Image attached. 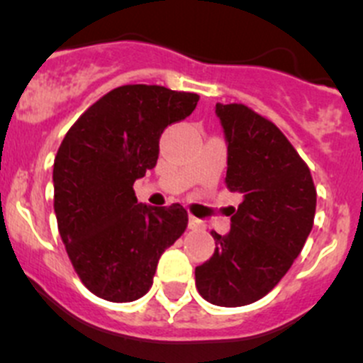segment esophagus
<instances>
[{
    "label": "esophagus",
    "instance_id": "esophagus-1",
    "mask_svg": "<svg viewBox=\"0 0 363 363\" xmlns=\"http://www.w3.org/2000/svg\"><path fill=\"white\" fill-rule=\"evenodd\" d=\"M204 227H206V225H204L203 220L196 218V216H189V229H192V230H203Z\"/></svg>",
    "mask_w": 363,
    "mask_h": 363
}]
</instances>
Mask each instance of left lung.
I'll use <instances>...</instances> for the list:
<instances>
[{"instance_id":"1","label":"left lung","mask_w":363,"mask_h":363,"mask_svg":"<svg viewBox=\"0 0 363 363\" xmlns=\"http://www.w3.org/2000/svg\"><path fill=\"white\" fill-rule=\"evenodd\" d=\"M227 141L225 185L242 203L215 253L196 267V286L215 306L267 295L289 272L313 229L316 189L308 164L271 121L245 104L216 103Z\"/></svg>"}]
</instances>
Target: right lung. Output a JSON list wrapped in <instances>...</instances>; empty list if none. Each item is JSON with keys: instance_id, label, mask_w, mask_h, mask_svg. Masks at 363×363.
Segmentation results:
<instances>
[{"instance_id": "obj_1", "label": "right lung", "mask_w": 363, "mask_h": 363, "mask_svg": "<svg viewBox=\"0 0 363 363\" xmlns=\"http://www.w3.org/2000/svg\"><path fill=\"white\" fill-rule=\"evenodd\" d=\"M197 101L160 85H122L87 108L59 147L52 177L59 234L78 278L104 301L143 297L164 250L185 233L182 204H141L133 185L155 167L164 129Z\"/></svg>"}]
</instances>
